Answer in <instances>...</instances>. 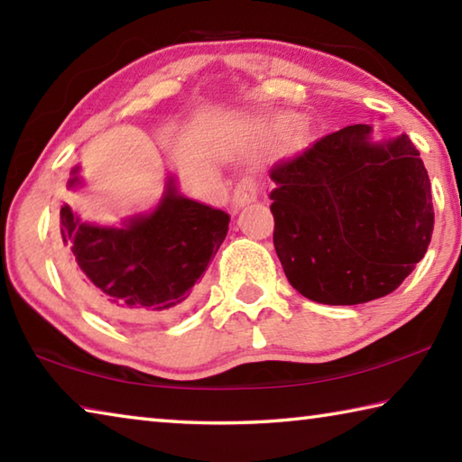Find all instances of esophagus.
Returning <instances> with one entry per match:
<instances>
[{
  "label": "esophagus",
  "mask_w": 462,
  "mask_h": 462,
  "mask_svg": "<svg viewBox=\"0 0 462 462\" xmlns=\"http://www.w3.org/2000/svg\"><path fill=\"white\" fill-rule=\"evenodd\" d=\"M263 191V187L254 181V179H242V181L236 185L232 195V203L236 208L246 206V203L259 199V195Z\"/></svg>",
  "instance_id": "1"
}]
</instances>
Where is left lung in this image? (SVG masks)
Listing matches in <instances>:
<instances>
[{
    "mask_svg": "<svg viewBox=\"0 0 462 462\" xmlns=\"http://www.w3.org/2000/svg\"><path fill=\"white\" fill-rule=\"evenodd\" d=\"M355 124L271 169L273 242L297 291L326 306L389 295L424 259L430 179L408 134L373 143Z\"/></svg>",
    "mask_w": 462,
    "mask_h": 462,
    "instance_id": "left-lung-1",
    "label": "left lung"
}]
</instances>
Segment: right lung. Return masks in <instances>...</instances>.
Segmentation results:
<instances>
[{"instance_id":"add662e5","label":"right lung","mask_w":462,"mask_h":462,"mask_svg":"<svg viewBox=\"0 0 462 462\" xmlns=\"http://www.w3.org/2000/svg\"><path fill=\"white\" fill-rule=\"evenodd\" d=\"M75 183L77 177L69 187ZM228 222L222 209L179 195L173 179L154 212L128 217L122 228L81 222L65 206L62 269L75 291L104 316L159 322L191 306L195 285L228 234Z\"/></svg>"}]
</instances>
